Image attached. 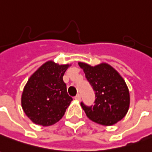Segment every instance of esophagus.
<instances>
[{
  "label": "esophagus",
  "instance_id": "obj_1",
  "mask_svg": "<svg viewBox=\"0 0 152 152\" xmlns=\"http://www.w3.org/2000/svg\"><path fill=\"white\" fill-rule=\"evenodd\" d=\"M75 99H76V100H78V101H79V100H80V99H81V96H80V94H77V95H76V96H75Z\"/></svg>",
  "mask_w": 152,
  "mask_h": 152
}]
</instances>
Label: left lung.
<instances>
[{
  "instance_id": "obj_1",
  "label": "left lung",
  "mask_w": 152,
  "mask_h": 152,
  "mask_svg": "<svg viewBox=\"0 0 152 152\" xmlns=\"http://www.w3.org/2000/svg\"><path fill=\"white\" fill-rule=\"evenodd\" d=\"M78 65L95 92L94 106L81 102L87 117L103 126H111L121 121L130 105L129 90L122 76L106 63L94 67L79 62Z\"/></svg>"
}]
</instances>
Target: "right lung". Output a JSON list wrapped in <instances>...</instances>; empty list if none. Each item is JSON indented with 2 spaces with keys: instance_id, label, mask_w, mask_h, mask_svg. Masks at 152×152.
I'll return each instance as SVG.
<instances>
[{
  "instance_id": "obj_1",
  "label": "right lung",
  "mask_w": 152,
  "mask_h": 152,
  "mask_svg": "<svg viewBox=\"0 0 152 152\" xmlns=\"http://www.w3.org/2000/svg\"><path fill=\"white\" fill-rule=\"evenodd\" d=\"M69 64L48 61L28 79L21 96V106L32 122L43 126L58 122L73 98L67 93L63 76Z\"/></svg>"
}]
</instances>
